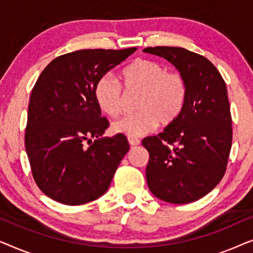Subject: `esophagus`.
<instances>
[{
  "label": "esophagus",
  "instance_id": "obj_1",
  "mask_svg": "<svg viewBox=\"0 0 253 253\" xmlns=\"http://www.w3.org/2000/svg\"><path fill=\"white\" fill-rule=\"evenodd\" d=\"M127 141H129V144L131 146H137V145H139V139H137V138H133V137H129L127 138Z\"/></svg>",
  "mask_w": 253,
  "mask_h": 253
}]
</instances>
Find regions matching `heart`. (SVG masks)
Wrapping results in <instances>:
<instances>
[{"label": "heart", "instance_id": "1", "mask_svg": "<svg viewBox=\"0 0 253 253\" xmlns=\"http://www.w3.org/2000/svg\"><path fill=\"white\" fill-rule=\"evenodd\" d=\"M119 78L126 92H140L136 106L139 112L114 122L112 130L115 133L140 137L153 130L158 123H172L184 109L188 98L185 79L177 72H167L158 62L137 58L121 70ZM122 99L121 86L112 76H102L96 82L94 100L107 116H119Z\"/></svg>", "mask_w": 253, "mask_h": 253}]
</instances>
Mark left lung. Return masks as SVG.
Masks as SVG:
<instances>
[{"instance_id":"1","label":"left lung","mask_w":253,"mask_h":253,"mask_svg":"<svg viewBox=\"0 0 253 253\" xmlns=\"http://www.w3.org/2000/svg\"><path fill=\"white\" fill-rule=\"evenodd\" d=\"M144 51L170 62L188 86L178 119L164 132L141 141L150 154L148 189L167 203L196 202L212 191L226 171L233 140L226 83L206 57L184 48L148 47Z\"/></svg>"}]
</instances>
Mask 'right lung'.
<instances>
[{"label":"right lung","instance_id":"1","mask_svg":"<svg viewBox=\"0 0 253 253\" xmlns=\"http://www.w3.org/2000/svg\"><path fill=\"white\" fill-rule=\"evenodd\" d=\"M136 50H77L55 58L38 78L25 148L34 181L55 202L82 205L108 190L130 147L124 134L101 138L109 123L101 117L94 86Z\"/></svg>","mask_w":253,"mask_h":253}]
</instances>
